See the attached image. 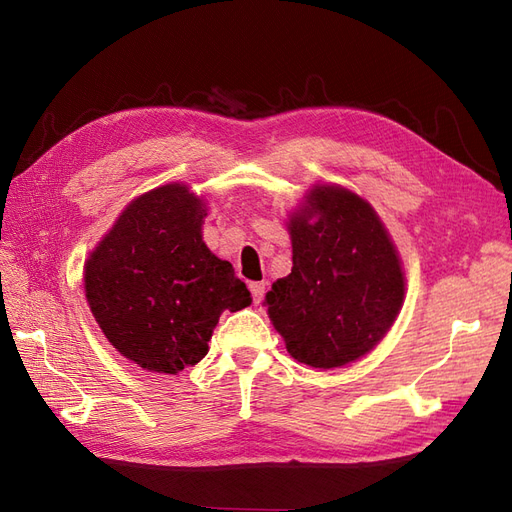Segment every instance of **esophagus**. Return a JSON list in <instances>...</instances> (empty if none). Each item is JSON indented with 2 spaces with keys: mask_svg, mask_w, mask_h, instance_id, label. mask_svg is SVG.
Instances as JSON below:
<instances>
[{
  "mask_svg": "<svg viewBox=\"0 0 512 512\" xmlns=\"http://www.w3.org/2000/svg\"><path fill=\"white\" fill-rule=\"evenodd\" d=\"M250 290H252L254 303H260L262 297H265V282H252V284H250Z\"/></svg>",
  "mask_w": 512,
  "mask_h": 512,
  "instance_id": "esophagus-1",
  "label": "esophagus"
}]
</instances>
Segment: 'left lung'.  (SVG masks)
Segmentation results:
<instances>
[{
	"label": "left lung",
	"mask_w": 512,
	"mask_h": 512,
	"mask_svg": "<svg viewBox=\"0 0 512 512\" xmlns=\"http://www.w3.org/2000/svg\"><path fill=\"white\" fill-rule=\"evenodd\" d=\"M292 271L265 297L299 363L331 369L374 348L404 301L397 250L363 198L320 185L292 215Z\"/></svg>",
	"instance_id": "8db88e82"
}]
</instances>
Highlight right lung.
I'll return each instance as SVG.
<instances>
[{
	"instance_id": "add662e5",
	"label": "right lung",
	"mask_w": 512,
	"mask_h": 512,
	"mask_svg": "<svg viewBox=\"0 0 512 512\" xmlns=\"http://www.w3.org/2000/svg\"><path fill=\"white\" fill-rule=\"evenodd\" d=\"M205 207L181 183L136 198L85 262L102 333L138 367L177 374L207 354L224 309L252 303L228 260L200 235Z\"/></svg>"
}]
</instances>
